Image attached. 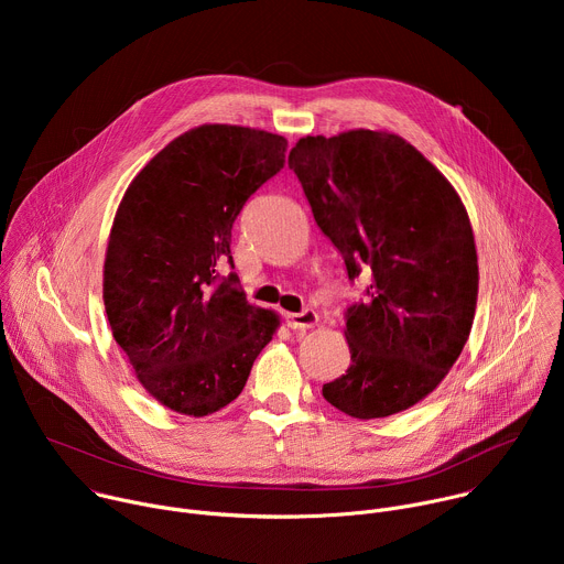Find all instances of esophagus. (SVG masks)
<instances>
[{"instance_id": "esophagus-1", "label": "esophagus", "mask_w": 564, "mask_h": 564, "mask_svg": "<svg viewBox=\"0 0 564 564\" xmlns=\"http://www.w3.org/2000/svg\"><path fill=\"white\" fill-rule=\"evenodd\" d=\"M285 324L292 330H310V328L318 326V314L314 310H303L299 314H288Z\"/></svg>"}]
</instances>
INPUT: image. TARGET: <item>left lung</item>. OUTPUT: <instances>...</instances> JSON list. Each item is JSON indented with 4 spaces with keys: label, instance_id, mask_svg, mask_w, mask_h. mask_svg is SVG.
<instances>
[{
    "label": "left lung",
    "instance_id": "1",
    "mask_svg": "<svg viewBox=\"0 0 564 564\" xmlns=\"http://www.w3.org/2000/svg\"><path fill=\"white\" fill-rule=\"evenodd\" d=\"M348 279L370 299L348 307L346 375L324 397L355 420L420 404L457 361L475 318L477 250L446 176L401 135L352 129L301 138L288 158Z\"/></svg>",
    "mask_w": 564,
    "mask_h": 564
}]
</instances>
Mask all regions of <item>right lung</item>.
<instances>
[{
  "label": "right lung",
  "instance_id": "add662e5",
  "mask_svg": "<svg viewBox=\"0 0 564 564\" xmlns=\"http://www.w3.org/2000/svg\"><path fill=\"white\" fill-rule=\"evenodd\" d=\"M285 149L263 129L194 127L149 160L118 205L102 268L107 318L135 379L174 413L231 404L281 326L216 268H234L231 225Z\"/></svg>",
  "mask_w": 564,
  "mask_h": 564
}]
</instances>
